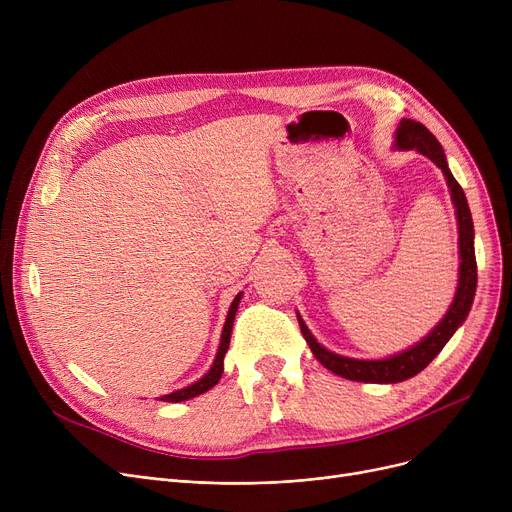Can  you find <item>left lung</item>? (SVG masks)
<instances>
[{"instance_id":"obj_1","label":"left lung","mask_w":512,"mask_h":512,"mask_svg":"<svg viewBox=\"0 0 512 512\" xmlns=\"http://www.w3.org/2000/svg\"><path fill=\"white\" fill-rule=\"evenodd\" d=\"M396 147L398 149H417L425 157H429L434 164L444 172L452 203L456 207V220H459V247H461V274H459V288H456V297L444 315V319L438 324V328L423 338L417 346L409 348V351L394 355L390 359L382 361H359V359H348L334 355L321 346L303 319L299 317L301 332L311 346L315 359L330 369L332 373L340 375V378L353 380V382H365V384H396L402 380H409L419 371H423L429 363L436 359V355L442 351L444 344L450 340V336L456 332L465 317L469 315L473 297H475V286H477V263H475V249H473V220L471 211L467 205V197L463 193L461 184L454 180L452 172L448 170L446 155L442 151V145L438 139L429 132L421 122L415 120H402L396 130Z\"/></svg>"}]
</instances>
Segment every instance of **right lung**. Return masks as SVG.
I'll return each instance as SVG.
<instances>
[{
	"label": "right lung",
	"mask_w": 512,
	"mask_h": 512,
	"mask_svg": "<svg viewBox=\"0 0 512 512\" xmlns=\"http://www.w3.org/2000/svg\"><path fill=\"white\" fill-rule=\"evenodd\" d=\"M238 303H240V294H236V299L232 301L230 305V311H228V317H226V324H224V332H222V340H220V348H218V355H215V361L211 365V369L205 373V378H201L199 382L186 386L182 390H176L172 394H166L161 396L159 400H166V402H182V400H188V398H195L203 392H207L209 388H213L215 384L220 382L222 373H224V355L228 351V344H230V334H232V324H234V315H236V309H238Z\"/></svg>",
	"instance_id": "right-lung-1"
}]
</instances>
